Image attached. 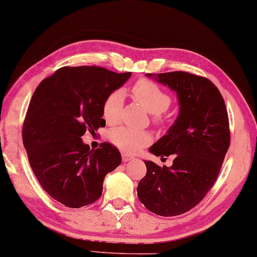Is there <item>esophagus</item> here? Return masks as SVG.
Listing matches in <instances>:
<instances>
[{"label": "esophagus", "instance_id": "obj_1", "mask_svg": "<svg viewBox=\"0 0 257 257\" xmlns=\"http://www.w3.org/2000/svg\"><path fill=\"white\" fill-rule=\"evenodd\" d=\"M121 160H123L124 163H127V162H131L134 160V157L132 155H130V154H126V153H121Z\"/></svg>", "mask_w": 257, "mask_h": 257}]
</instances>
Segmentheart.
<instances>
[{
	"instance_id": "b5f03b06",
	"label": "heart",
	"mask_w": 257,
	"mask_h": 257,
	"mask_svg": "<svg viewBox=\"0 0 257 257\" xmlns=\"http://www.w3.org/2000/svg\"><path fill=\"white\" fill-rule=\"evenodd\" d=\"M132 95L134 100L144 106L146 111L152 113L153 119L156 123L162 120V113L167 111L171 104V96L165 93L159 85L147 79H141L133 85ZM123 102L124 92L121 89L113 90L106 96L102 106V115L106 123L113 124L119 119ZM110 140L118 148L128 153H134L151 144L153 138L152 134L147 131L119 126L110 132Z\"/></svg>"
}]
</instances>
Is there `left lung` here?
Returning a JSON list of instances; mask_svg holds the SVG:
<instances>
[{"label": "left lung", "mask_w": 257, "mask_h": 257, "mask_svg": "<svg viewBox=\"0 0 257 257\" xmlns=\"http://www.w3.org/2000/svg\"><path fill=\"white\" fill-rule=\"evenodd\" d=\"M177 94L179 113L167 134L149 152L175 155L171 167L144 161L147 173L137 187L144 206L160 216H177L195 207L218 177L230 147L224 98L207 78L176 71L147 73Z\"/></svg>", "instance_id": "obj_1"}]
</instances>
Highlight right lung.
<instances>
[{"mask_svg":"<svg viewBox=\"0 0 257 257\" xmlns=\"http://www.w3.org/2000/svg\"><path fill=\"white\" fill-rule=\"evenodd\" d=\"M131 74L100 66H64L43 79L31 98L23 126L24 147L41 187L66 207L95 202L105 176L121 163L112 145L103 142L93 151L81 137L86 130L105 126L103 102Z\"/></svg>","mask_w":257,"mask_h":257,"instance_id":"right-lung-1","label":"right lung"}]
</instances>
